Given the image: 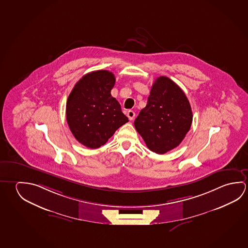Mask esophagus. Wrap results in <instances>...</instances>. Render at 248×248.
Returning <instances> with one entry per match:
<instances>
[{
	"label": "esophagus",
	"instance_id": "esophagus-1",
	"mask_svg": "<svg viewBox=\"0 0 248 248\" xmlns=\"http://www.w3.org/2000/svg\"><path fill=\"white\" fill-rule=\"evenodd\" d=\"M127 116H128V118H129L130 120H133L135 118V116H136V114H135L133 110H128V112H127Z\"/></svg>",
	"mask_w": 248,
	"mask_h": 248
}]
</instances>
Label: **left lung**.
<instances>
[{"mask_svg": "<svg viewBox=\"0 0 248 248\" xmlns=\"http://www.w3.org/2000/svg\"><path fill=\"white\" fill-rule=\"evenodd\" d=\"M192 120L190 104L183 90L170 78L161 76L152 85L146 106L134 125L147 147L162 155L182 142Z\"/></svg>", "mask_w": 248, "mask_h": 248, "instance_id": "left-lung-1", "label": "left lung"}]
</instances>
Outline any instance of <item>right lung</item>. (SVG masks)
Here are the masks:
<instances>
[{
	"label": "right lung",
	"mask_w": 248,
	"mask_h": 248,
	"mask_svg": "<svg viewBox=\"0 0 248 248\" xmlns=\"http://www.w3.org/2000/svg\"><path fill=\"white\" fill-rule=\"evenodd\" d=\"M115 81L109 71H94L76 83L67 98L65 114L70 130L77 141L90 149L104 145L129 121L110 94Z\"/></svg>",
	"instance_id": "obj_1"
}]
</instances>
